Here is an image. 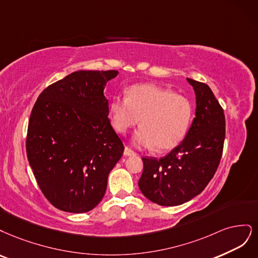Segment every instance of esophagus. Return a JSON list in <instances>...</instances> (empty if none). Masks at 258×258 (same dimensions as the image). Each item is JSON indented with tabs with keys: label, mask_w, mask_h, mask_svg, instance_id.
Masks as SVG:
<instances>
[{
	"label": "esophagus",
	"mask_w": 258,
	"mask_h": 258,
	"mask_svg": "<svg viewBox=\"0 0 258 258\" xmlns=\"http://www.w3.org/2000/svg\"><path fill=\"white\" fill-rule=\"evenodd\" d=\"M124 156H130V155H134L135 152L132 150V149H130L128 147H125V149H124Z\"/></svg>",
	"instance_id": "esophagus-1"
}]
</instances>
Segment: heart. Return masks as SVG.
Masks as SVG:
<instances>
[{"label":"heart","instance_id":"heart-1","mask_svg":"<svg viewBox=\"0 0 258 258\" xmlns=\"http://www.w3.org/2000/svg\"><path fill=\"white\" fill-rule=\"evenodd\" d=\"M113 128L120 134L141 127L132 138L137 148L165 152L179 146L187 134L193 108L187 98L152 84L136 85L127 97L115 96L109 106Z\"/></svg>","mask_w":258,"mask_h":258}]
</instances>
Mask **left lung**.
Returning <instances> with one entry per match:
<instances>
[{"label": "left lung", "instance_id": "left-lung-1", "mask_svg": "<svg viewBox=\"0 0 258 258\" xmlns=\"http://www.w3.org/2000/svg\"><path fill=\"white\" fill-rule=\"evenodd\" d=\"M196 96L195 118L182 143L160 160L143 157L138 186L149 201L160 206H179L201 194L220 164L225 115L206 84L186 78Z\"/></svg>", "mask_w": 258, "mask_h": 258}]
</instances>
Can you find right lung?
<instances>
[{
	"label": "right lung",
	"mask_w": 258,
	"mask_h": 258,
	"mask_svg": "<svg viewBox=\"0 0 258 258\" xmlns=\"http://www.w3.org/2000/svg\"><path fill=\"white\" fill-rule=\"evenodd\" d=\"M118 71H77L46 88L33 107L27 155L57 209L84 213L102 201L124 146L108 119L104 90Z\"/></svg>",
	"instance_id": "right-lung-1"
}]
</instances>
